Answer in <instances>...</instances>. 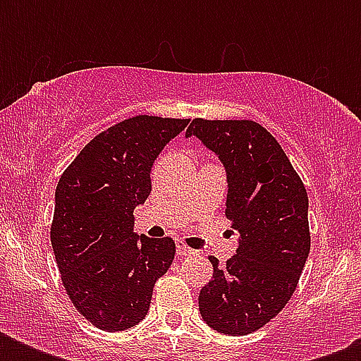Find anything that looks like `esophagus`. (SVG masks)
<instances>
[{
	"mask_svg": "<svg viewBox=\"0 0 361 361\" xmlns=\"http://www.w3.org/2000/svg\"><path fill=\"white\" fill-rule=\"evenodd\" d=\"M176 251H178V255L180 257H187V255H192V249L189 245H187L185 241H176Z\"/></svg>",
	"mask_w": 361,
	"mask_h": 361,
	"instance_id": "34e87169",
	"label": "esophagus"
}]
</instances>
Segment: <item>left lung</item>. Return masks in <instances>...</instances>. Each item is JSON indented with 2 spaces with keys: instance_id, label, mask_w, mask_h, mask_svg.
<instances>
[{
  "instance_id": "left-lung-1",
  "label": "left lung",
  "mask_w": 361,
  "mask_h": 361,
  "mask_svg": "<svg viewBox=\"0 0 361 361\" xmlns=\"http://www.w3.org/2000/svg\"><path fill=\"white\" fill-rule=\"evenodd\" d=\"M191 135L225 164V215L241 234L225 266L209 257L214 277L198 307L209 328L247 336L279 314L296 290L311 249L307 191L279 142L257 121L195 118Z\"/></svg>"
}]
</instances>
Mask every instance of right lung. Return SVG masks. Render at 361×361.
<instances>
[{
  "instance_id": "1",
  "label": "right lung",
  "mask_w": 361,
  "mask_h": 361,
  "mask_svg": "<svg viewBox=\"0 0 361 361\" xmlns=\"http://www.w3.org/2000/svg\"><path fill=\"white\" fill-rule=\"evenodd\" d=\"M187 123L133 116L93 136L59 178L50 241L65 292L99 330L138 324L174 260L172 238L136 236L133 212L152 192L153 161Z\"/></svg>"
}]
</instances>
